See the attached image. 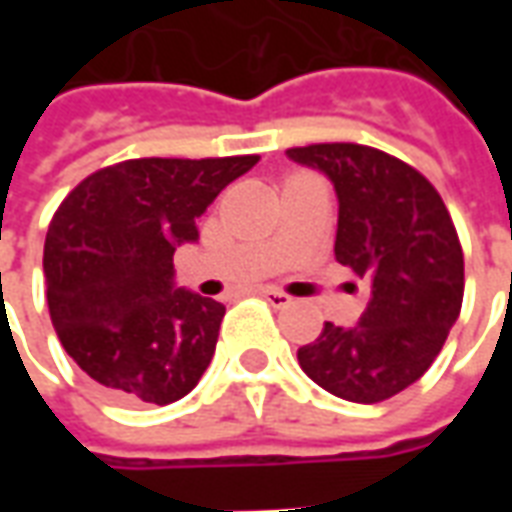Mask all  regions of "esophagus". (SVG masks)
Returning a JSON list of instances; mask_svg holds the SVG:
<instances>
[{"label": "esophagus", "instance_id": "esophagus-1", "mask_svg": "<svg viewBox=\"0 0 512 512\" xmlns=\"http://www.w3.org/2000/svg\"><path fill=\"white\" fill-rule=\"evenodd\" d=\"M260 296L271 301L274 307H288V304H293V299H290L288 293H282L279 288H260Z\"/></svg>", "mask_w": 512, "mask_h": 512}]
</instances>
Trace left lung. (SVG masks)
<instances>
[{
  "instance_id": "left-lung-1",
  "label": "left lung",
  "mask_w": 512,
  "mask_h": 512,
  "mask_svg": "<svg viewBox=\"0 0 512 512\" xmlns=\"http://www.w3.org/2000/svg\"><path fill=\"white\" fill-rule=\"evenodd\" d=\"M288 156L334 183V257L367 290L356 326L326 321L299 348L301 370L351 403L389 400L422 378L461 315L463 249L450 211L422 172L376 147L323 142Z\"/></svg>"
}]
</instances>
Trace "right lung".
<instances>
[{"label":"right lung","mask_w":512,"mask_h":512,"mask_svg":"<svg viewBox=\"0 0 512 512\" xmlns=\"http://www.w3.org/2000/svg\"><path fill=\"white\" fill-rule=\"evenodd\" d=\"M260 156L128 158L62 200L43 246L62 348L117 403L167 406L211 365L224 304L175 288V246Z\"/></svg>","instance_id":"add662e5"}]
</instances>
